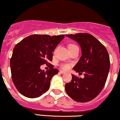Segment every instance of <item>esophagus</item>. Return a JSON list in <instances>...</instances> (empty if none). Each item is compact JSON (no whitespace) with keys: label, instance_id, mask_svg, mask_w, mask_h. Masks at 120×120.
<instances>
[{"label":"esophagus","instance_id":"34e87169","mask_svg":"<svg viewBox=\"0 0 120 120\" xmlns=\"http://www.w3.org/2000/svg\"><path fill=\"white\" fill-rule=\"evenodd\" d=\"M60 72L61 73V74H64V73H66L65 71H60Z\"/></svg>","mask_w":120,"mask_h":120}]
</instances>
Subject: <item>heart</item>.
<instances>
[{"label": "heart", "mask_w": 120, "mask_h": 120, "mask_svg": "<svg viewBox=\"0 0 120 120\" xmlns=\"http://www.w3.org/2000/svg\"><path fill=\"white\" fill-rule=\"evenodd\" d=\"M77 47L78 46H77L76 45H75V44L70 43L69 45H68L69 50H71V49H73L75 47ZM70 67H71V66H70V64H68V63H62V64H60V67L62 69L65 70V71L68 70L70 68Z\"/></svg>", "instance_id": "obj_1"}]
</instances>
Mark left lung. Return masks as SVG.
Segmentation results:
<instances>
[{
	"instance_id": "1",
	"label": "left lung",
	"mask_w": 120,
	"mask_h": 120,
	"mask_svg": "<svg viewBox=\"0 0 120 120\" xmlns=\"http://www.w3.org/2000/svg\"><path fill=\"white\" fill-rule=\"evenodd\" d=\"M67 37L80 45L82 56L73 70L84 72L85 77L71 74L72 79L65 84V89L75 101L87 102L96 98L104 88L110 68L108 52L104 45L89 33L68 34Z\"/></svg>"
}]
</instances>
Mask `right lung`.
Wrapping results in <instances>:
<instances>
[{
    "label": "right lung",
    "mask_w": 120,
    "mask_h": 120,
    "mask_svg": "<svg viewBox=\"0 0 120 120\" xmlns=\"http://www.w3.org/2000/svg\"><path fill=\"white\" fill-rule=\"evenodd\" d=\"M64 37L34 34L15 46L10 60L12 79L22 95L35 98L49 90L52 77L59 73L49 61L52 60V52ZM45 64L50 65L46 72L40 68Z\"/></svg>",
    "instance_id": "1"
}]
</instances>
